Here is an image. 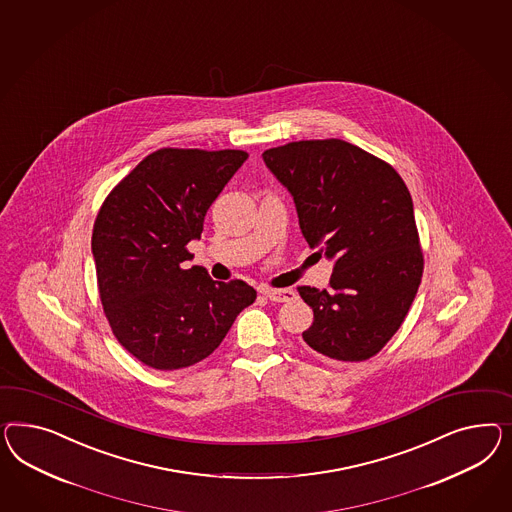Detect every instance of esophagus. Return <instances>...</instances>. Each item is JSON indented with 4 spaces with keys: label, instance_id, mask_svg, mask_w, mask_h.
<instances>
[{
    "label": "esophagus",
    "instance_id": "obj_1",
    "mask_svg": "<svg viewBox=\"0 0 512 512\" xmlns=\"http://www.w3.org/2000/svg\"><path fill=\"white\" fill-rule=\"evenodd\" d=\"M263 295H265L269 301H273V303H288V301H292L293 297H295V292L290 290V288H284V290L267 288V290H263Z\"/></svg>",
    "mask_w": 512,
    "mask_h": 512
}]
</instances>
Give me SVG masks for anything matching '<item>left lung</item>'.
I'll list each match as a JSON object with an SVG mask.
<instances>
[{"label":"left lung","mask_w":512,"mask_h":512,"mask_svg":"<svg viewBox=\"0 0 512 512\" xmlns=\"http://www.w3.org/2000/svg\"><path fill=\"white\" fill-rule=\"evenodd\" d=\"M263 161L292 192L308 245L335 260L325 290L297 288L314 310L303 340L335 361L374 357L400 329L423 278L404 179L389 162L338 138L271 147Z\"/></svg>","instance_id":"8db88e82"}]
</instances>
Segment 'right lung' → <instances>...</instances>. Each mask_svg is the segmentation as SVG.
<instances>
[{
  "instance_id": "obj_1",
  "label": "right lung",
  "mask_w": 512,
  "mask_h": 512,
  "mask_svg": "<svg viewBox=\"0 0 512 512\" xmlns=\"http://www.w3.org/2000/svg\"><path fill=\"white\" fill-rule=\"evenodd\" d=\"M249 159L241 149L162 147L106 196L91 250L104 316L117 342L155 370H179L217 350L237 314L256 301L243 280L215 282L183 269L209 205Z\"/></svg>"
}]
</instances>
